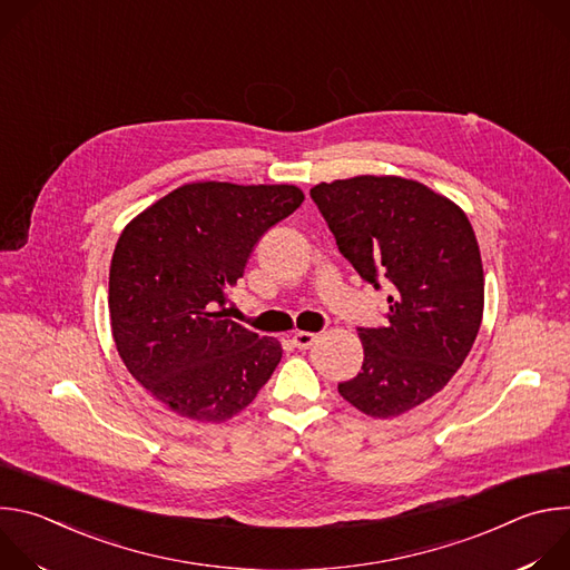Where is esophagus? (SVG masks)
Masks as SVG:
<instances>
[{"label":"esophagus","instance_id":"34e87169","mask_svg":"<svg viewBox=\"0 0 570 570\" xmlns=\"http://www.w3.org/2000/svg\"><path fill=\"white\" fill-rule=\"evenodd\" d=\"M315 341H317V336L311 334V332H297V334L293 336V345H295L297 350H308Z\"/></svg>","mask_w":570,"mask_h":570}]
</instances>
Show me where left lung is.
I'll return each mask as SVG.
<instances>
[{
  "label": "left lung",
  "mask_w": 570,
  "mask_h": 570,
  "mask_svg": "<svg viewBox=\"0 0 570 570\" xmlns=\"http://www.w3.org/2000/svg\"><path fill=\"white\" fill-rule=\"evenodd\" d=\"M311 198L341 255L374 288L392 286L385 327H358L361 372L338 392L370 417H396L440 392L478 336L484 275L466 214L422 183L358 176Z\"/></svg>",
  "instance_id": "left-lung-1"
}]
</instances>
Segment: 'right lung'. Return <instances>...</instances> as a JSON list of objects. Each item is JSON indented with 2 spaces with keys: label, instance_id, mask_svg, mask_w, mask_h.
Listing matches in <instances>:
<instances>
[{
  "label": "right lung",
  "instance_id": "right-lung-1",
  "mask_svg": "<svg viewBox=\"0 0 570 570\" xmlns=\"http://www.w3.org/2000/svg\"><path fill=\"white\" fill-rule=\"evenodd\" d=\"M304 200L293 185H185L132 218L110 264V324L128 372L196 422H225L266 385L282 347L225 317L259 238Z\"/></svg>",
  "mask_w": 570,
  "mask_h": 570
}]
</instances>
